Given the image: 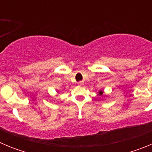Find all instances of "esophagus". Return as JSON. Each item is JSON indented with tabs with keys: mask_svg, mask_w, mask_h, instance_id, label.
<instances>
[{
	"mask_svg": "<svg viewBox=\"0 0 152 152\" xmlns=\"http://www.w3.org/2000/svg\"><path fill=\"white\" fill-rule=\"evenodd\" d=\"M78 84L79 85H83V84H84V82H83V81H79Z\"/></svg>",
	"mask_w": 152,
	"mask_h": 152,
	"instance_id": "34e87169",
	"label": "esophagus"
}]
</instances>
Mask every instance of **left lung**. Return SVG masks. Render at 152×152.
<instances>
[{"mask_svg":"<svg viewBox=\"0 0 152 152\" xmlns=\"http://www.w3.org/2000/svg\"><path fill=\"white\" fill-rule=\"evenodd\" d=\"M103 94V92H102V91H100V94Z\"/></svg>","mask_w":152,"mask_h":152,"instance_id":"8db88e82","label":"left lung"}]
</instances>
